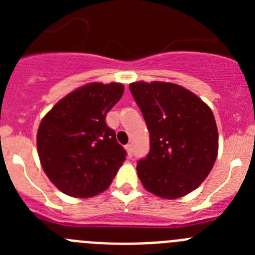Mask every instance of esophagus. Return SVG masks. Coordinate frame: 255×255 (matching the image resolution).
<instances>
[{"label": "esophagus", "mask_w": 255, "mask_h": 255, "mask_svg": "<svg viewBox=\"0 0 255 255\" xmlns=\"http://www.w3.org/2000/svg\"><path fill=\"white\" fill-rule=\"evenodd\" d=\"M126 152H128V154H129V157H131L132 155V147H131V144H128L125 147Z\"/></svg>", "instance_id": "34e87169"}]
</instances>
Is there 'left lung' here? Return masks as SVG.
<instances>
[{
    "mask_svg": "<svg viewBox=\"0 0 255 255\" xmlns=\"http://www.w3.org/2000/svg\"><path fill=\"white\" fill-rule=\"evenodd\" d=\"M150 135V150L136 166L141 184L164 199L189 194L206 180L218 153L211 108L181 85L135 82L129 85Z\"/></svg>",
    "mask_w": 255,
    "mask_h": 255,
    "instance_id": "left-lung-1",
    "label": "left lung"
}]
</instances>
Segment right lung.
<instances>
[{
    "instance_id": "1",
    "label": "right lung",
    "mask_w": 255,
    "mask_h": 255,
    "mask_svg": "<svg viewBox=\"0 0 255 255\" xmlns=\"http://www.w3.org/2000/svg\"><path fill=\"white\" fill-rule=\"evenodd\" d=\"M124 93L120 83H89L58 101L40 121L37 148L52 184L74 198H91L111 185L126 152L106 124Z\"/></svg>"
}]
</instances>
